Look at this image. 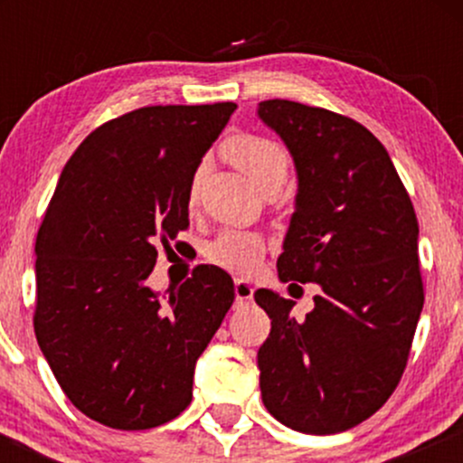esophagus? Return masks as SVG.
<instances>
[{
	"label": "esophagus",
	"instance_id": "1",
	"mask_svg": "<svg viewBox=\"0 0 463 463\" xmlns=\"http://www.w3.org/2000/svg\"><path fill=\"white\" fill-rule=\"evenodd\" d=\"M252 294H254V287L250 285L248 280L235 279V298H237L239 302L252 300Z\"/></svg>",
	"mask_w": 463,
	"mask_h": 463
}]
</instances>
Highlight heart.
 <instances>
[{"mask_svg": "<svg viewBox=\"0 0 463 463\" xmlns=\"http://www.w3.org/2000/svg\"><path fill=\"white\" fill-rule=\"evenodd\" d=\"M222 152L261 194L269 189H280L287 176V169H289V158H287L283 147L261 135L232 137L224 143ZM200 174L202 169L191 176L187 194L189 204H195V200H198ZM206 254L220 268L237 274H250L261 263L265 241L254 232L224 231L211 241Z\"/></svg>", "mask_w": 463, "mask_h": 463, "instance_id": "obj_1", "label": "heart"}]
</instances>
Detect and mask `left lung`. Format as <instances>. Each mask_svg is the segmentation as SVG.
<instances>
[{"mask_svg": "<svg viewBox=\"0 0 463 463\" xmlns=\"http://www.w3.org/2000/svg\"><path fill=\"white\" fill-rule=\"evenodd\" d=\"M257 113L298 174L279 279L320 287L305 320L294 300L254 291L272 320L257 354L263 405L294 431L342 433L383 407L405 372L424 305L416 211L359 121L289 99Z\"/></svg>", "mask_w": 463, "mask_h": 463, "instance_id": "1", "label": "left lung"}]
</instances>
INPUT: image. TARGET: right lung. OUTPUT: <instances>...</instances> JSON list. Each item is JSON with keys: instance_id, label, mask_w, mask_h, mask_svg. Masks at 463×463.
Here are the masks:
<instances>
[{"instance_id": "obj_1", "label": "right lung", "mask_w": 463, "mask_h": 463, "mask_svg": "<svg viewBox=\"0 0 463 463\" xmlns=\"http://www.w3.org/2000/svg\"><path fill=\"white\" fill-rule=\"evenodd\" d=\"M235 102L146 106L95 128L62 169L36 235L34 333L84 416L121 431L191 402L195 361L235 300L198 265L169 296L147 287L156 246L189 226V183Z\"/></svg>"}]
</instances>
